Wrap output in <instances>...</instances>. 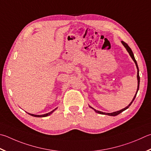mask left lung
<instances>
[{
	"mask_svg": "<svg viewBox=\"0 0 151 151\" xmlns=\"http://www.w3.org/2000/svg\"><path fill=\"white\" fill-rule=\"evenodd\" d=\"M122 43L123 44V45L124 46L125 48L126 49V50L127 51V52L129 53V55L131 56V59H132L133 60V61L135 62V65H136V67H137V89L136 93H135V96H134V97H133V98L132 101H131V102H130V104H129V105H128L127 106H126L125 108H123V109H121V110H119V111H117L112 112V113H105V112H102V111H100L96 110V109H95L94 108H93L92 107H91L90 106H89V107H90V108H92V109H94V110L96 112V113H98V114H103V115H108V116H117V115H118V114H119L120 113H122V112H123V111H125V109H127V108H129V106L131 105V104L133 103V102L134 101V100H135V98L136 96H137V92H138L139 88V83H140V77H139V67H138V65H137V63L136 60H135V57H134V55H133V51H132V50H131V49L129 47V45L127 44V43H125L124 42H123V41L122 42Z\"/></svg>",
	"mask_w": 151,
	"mask_h": 151,
	"instance_id": "obj_1",
	"label": "left lung"
}]
</instances>
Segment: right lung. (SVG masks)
<instances>
[{
    "label": "right lung",
    "mask_w": 151,
    "mask_h": 151,
    "mask_svg": "<svg viewBox=\"0 0 151 151\" xmlns=\"http://www.w3.org/2000/svg\"><path fill=\"white\" fill-rule=\"evenodd\" d=\"M57 109V108H55V109H53V111H50V112H49V113H47V114H42V115H35V114H29V113H28V114H29L30 116H34V117H47V116H49V115H51L52 113H53V112L55 110V109Z\"/></svg>",
    "instance_id": "right-lung-1"
}]
</instances>
